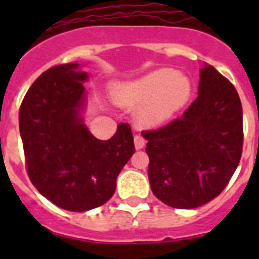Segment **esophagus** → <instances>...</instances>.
Here are the masks:
<instances>
[{"label":"esophagus","instance_id":"esophagus-1","mask_svg":"<svg viewBox=\"0 0 259 259\" xmlns=\"http://www.w3.org/2000/svg\"><path fill=\"white\" fill-rule=\"evenodd\" d=\"M134 145H136V149H142L145 146V138L140 134H136L134 136Z\"/></svg>","mask_w":259,"mask_h":259}]
</instances>
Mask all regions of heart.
Segmentation results:
<instances>
[{"mask_svg":"<svg viewBox=\"0 0 259 259\" xmlns=\"http://www.w3.org/2000/svg\"><path fill=\"white\" fill-rule=\"evenodd\" d=\"M191 94L189 79L170 68L154 70L111 89L114 102L123 109H137L136 119L145 127L168 121L187 105Z\"/></svg>","mask_w":259,"mask_h":259,"instance_id":"heart-1","label":"heart"}]
</instances>
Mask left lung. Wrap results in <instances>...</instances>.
Listing matches in <instances>:
<instances>
[{
  "mask_svg": "<svg viewBox=\"0 0 259 259\" xmlns=\"http://www.w3.org/2000/svg\"><path fill=\"white\" fill-rule=\"evenodd\" d=\"M242 105L235 87L212 66L200 70L197 98L180 118L142 132L150 188L173 208H196L226 188L243 145Z\"/></svg>",
  "mask_w": 259,
  "mask_h": 259,
  "instance_id": "8db88e82",
  "label": "left lung"
}]
</instances>
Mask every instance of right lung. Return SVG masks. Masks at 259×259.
<instances>
[{
	"instance_id": "1",
	"label": "right lung",
	"mask_w": 259,
	"mask_h": 259,
	"mask_svg": "<svg viewBox=\"0 0 259 259\" xmlns=\"http://www.w3.org/2000/svg\"><path fill=\"white\" fill-rule=\"evenodd\" d=\"M87 79L78 63L52 67L34 80L18 113L32 184L54 204L74 212L105 204L134 153L127 123L107 141L90 133L82 117Z\"/></svg>"
}]
</instances>
